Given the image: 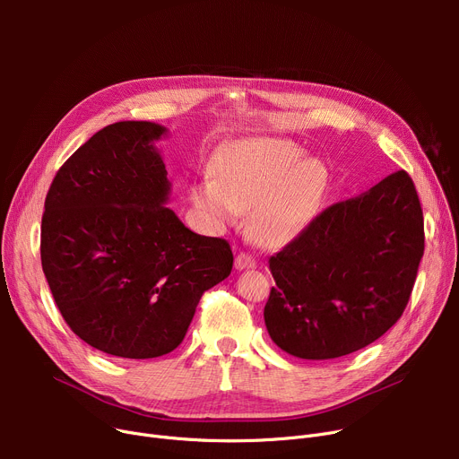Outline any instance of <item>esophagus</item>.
Masks as SVG:
<instances>
[{"instance_id":"1","label":"esophagus","mask_w":459,"mask_h":459,"mask_svg":"<svg viewBox=\"0 0 459 459\" xmlns=\"http://www.w3.org/2000/svg\"><path fill=\"white\" fill-rule=\"evenodd\" d=\"M234 266H236V270H251V268L256 266V262H255V258L251 255L239 253L236 256V260H234Z\"/></svg>"}]
</instances>
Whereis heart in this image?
I'll return each instance as SVG.
<instances>
[{
  "mask_svg": "<svg viewBox=\"0 0 459 459\" xmlns=\"http://www.w3.org/2000/svg\"><path fill=\"white\" fill-rule=\"evenodd\" d=\"M286 139L256 137L230 144L213 175L191 187V201L213 225L251 212L249 232L264 247H282L315 220L327 189V169Z\"/></svg>",
  "mask_w": 459,
  "mask_h": 459,
  "instance_id": "1",
  "label": "heart"
}]
</instances>
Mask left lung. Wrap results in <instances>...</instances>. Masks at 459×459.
<instances>
[{
	"mask_svg": "<svg viewBox=\"0 0 459 459\" xmlns=\"http://www.w3.org/2000/svg\"><path fill=\"white\" fill-rule=\"evenodd\" d=\"M422 255V208L405 171L329 206L270 258L272 341L312 360L372 344L402 316Z\"/></svg>",
	"mask_w": 459,
	"mask_h": 459,
	"instance_id": "obj_1",
	"label": "left lung"
}]
</instances>
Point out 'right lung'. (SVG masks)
Here are the masks:
<instances>
[{"instance_id": "right-lung-1", "label": "right lung", "mask_w": 459, "mask_h": 459, "mask_svg": "<svg viewBox=\"0 0 459 459\" xmlns=\"http://www.w3.org/2000/svg\"><path fill=\"white\" fill-rule=\"evenodd\" d=\"M165 126L123 120L96 132L46 195L40 260L68 327L125 359L173 351L199 299L230 275L221 238L189 230L167 208L171 182L154 141Z\"/></svg>"}]
</instances>
